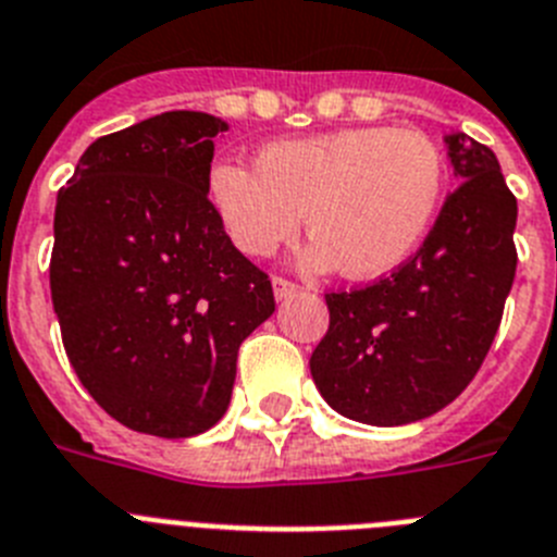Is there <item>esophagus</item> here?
<instances>
[{"instance_id": "obj_1", "label": "esophagus", "mask_w": 557, "mask_h": 557, "mask_svg": "<svg viewBox=\"0 0 557 557\" xmlns=\"http://www.w3.org/2000/svg\"><path fill=\"white\" fill-rule=\"evenodd\" d=\"M272 288H274V297L277 299H288L299 292V285H294L292 280H285V277H274Z\"/></svg>"}]
</instances>
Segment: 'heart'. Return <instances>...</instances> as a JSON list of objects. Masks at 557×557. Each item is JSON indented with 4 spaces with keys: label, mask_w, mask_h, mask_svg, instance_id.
Returning a JSON list of instances; mask_svg holds the SVG:
<instances>
[{
    "label": "heart",
    "mask_w": 557,
    "mask_h": 557,
    "mask_svg": "<svg viewBox=\"0 0 557 557\" xmlns=\"http://www.w3.org/2000/svg\"><path fill=\"white\" fill-rule=\"evenodd\" d=\"M446 185L443 153L425 134L352 125L263 145L255 168L221 159L207 198L246 258H269L302 226L313 244L302 265L375 280L412 258L429 235Z\"/></svg>",
    "instance_id": "heart-1"
}]
</instances>
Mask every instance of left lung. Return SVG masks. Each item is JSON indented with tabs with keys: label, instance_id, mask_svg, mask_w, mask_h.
I'll return each mask as SVG.
<instances>
[{
	"label": "left lung",
	"instance_id": "obj_1",
	"mask_svg": "<svg viewBox=\"0 0 557 557\" xmlns=\"http://www.w3.org/2000/svg\"><path fill=\"white\" fill-rule=\"evenodd\" d=\"M459 187L398 272L325 294L331 327L311 356L319 395L367 425L432 418L476 375L516 277V198L496 153L443 137Z\"/></svg>",
	"mask_w": 557,
	"mask_h": 557
}]
</instances>
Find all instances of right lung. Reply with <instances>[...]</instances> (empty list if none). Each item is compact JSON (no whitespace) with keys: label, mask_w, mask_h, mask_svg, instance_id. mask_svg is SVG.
<instances>
[{"label":"right lung","mask_w":557,"mask_h":557,"mask_svg":"<svg viewBox=\"0 0 557 557\" xmlns=\"http://www.w3.org/2000/svg\"><path fill=\"white\" fill-rule=\"evenodd\" d=\"M226 128L164 111L95 139L58 190L50 292L64 350L134 432L173 440L219 423L240 342L274 313L272 283L207 198Z\"/></svg>","instance_id":"obj_1"}]
</instances>
